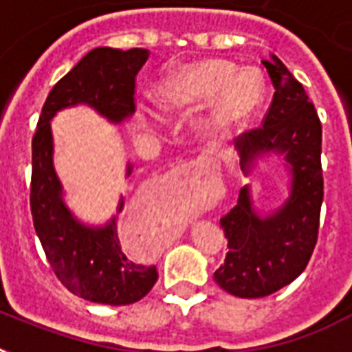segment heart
Returning a JSON list of instances; mask_svg holds the SVG:
<instances>
[{"mask_svg": "<svg viewBox=\"0 0 352 352\" xmlns=\"http://www.w3.org/2000/svg\"><path fill=\"white\" fill-rule=\"evenodd\" d=\"M182 82L186 85L190 100H212L217 93L214 107V126L219 131H232L261 106L265 85L256 71H241L223 60H208L188 69Z\"/></svg>", "mask_w": 352, "mask_h": 352, "instance_id": "obj_1", "label": "heart"}]
</instances>
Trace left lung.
Here are the masks:
<instances>
[{
    "label": "left lung",
    "mask_w": 352,
    "mask_h": 352,
    "mask_svg": "<svg viewBox=\"0 0 352 352\" xmlns=\"http://www.w3.org/2000/svg\"><path fill=\"white\" fill-rule=\"evenodd\" d=\"M261 63L272 80V104L261 127L235 138L241 170L248 175L257 157L272 151L285 155L292 177L289 199L274 214H257L245 186L237 204L221 217L228 252L214 279L237 298L270 296L305 270L323 203L322 122L314 104L278 56Z\"/></svg>",
    "instance_id": "1"
}]
</instances>
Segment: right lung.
<instances>
[{
  "instance_id": "1",
  "label": "right lung",
  "mask_w": 352,
  "mask_h": 352,
  "mask_svg": "<svg viewBox=\"0 0 352 352\" xmlns=\"http://www.w3.org/2000/svg\"><path fill=\"white\" fill-rule=\"evenodd\" d=\"M146 49L89 51L47 96L32 137L30 212L47 259L73 294L104 305L142 300L159 279L155 265H144L122 248L113 217L106 226H85L63 204L62 184L52 166L51 120L60 109L87 104L109 122L120 124L135 113V78ZM131 166H127V175ZM124 206L120 201L118 212Z\"/></svg>"
}]
</instances>
